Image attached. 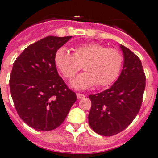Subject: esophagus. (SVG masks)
Masks as SVG:
<instances>
[{"instance_id":"esophagus-1","label":"esophagus","mask_w":158,"mask_h":158,"mask_svg":"<svg viewBox=\"0 0 158 158\" xmlns=\"http://www.w3.org/2000/svg\"><path fill=\"white\" fill-rule=\"evenodd\" d=\"M76 96H77V99H83L84 97H85V95L83 94V93H76Z\"/></svg>"}]
</instances>
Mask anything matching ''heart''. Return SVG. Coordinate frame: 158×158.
Instances as JSON below:
<instances>
[{"instance_id": "b5f03b06", "label": "heart", "mask_w": 158, "mask_h": 158, "mask_svg": "<svg viewBox=\"0 0 158 158\" xmlns=\"http://www.w3.org/2000/svg\"><path fill=\"white\" fill-rule=\"evenodd\" d=\"M71 53L62 47L55 55V62L63 76L72 79L82 68L85 73L73 80L76 89H87L96 84L106 86L113 83L120 75L123 58L119 50L107 48L96 42L77 45Z\"/></svg>"}]
</instances>
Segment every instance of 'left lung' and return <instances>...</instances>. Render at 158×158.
Listing matches in <instances>:
<instances>
[{
    "instance_id": "obj_1",
    "label": "left lung",
    "mask_w": 158,
    "mask_h": 158,
    "mask_svg": "<svg viewBox=\"0 0 158 158\" xmlns=\"http://www.w3.org/2000/svg\"><path fill=\"white\" fill-rule=\"evenodd\" d=\"M120 48L124 64L119 79L108 89L89 96V126L106 137L119 134L132 123L141 107L146 85L140 59L124 45Z\"/></svg>"
}]
</instances>
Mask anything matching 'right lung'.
<instances>
[{
  "instance_id": "1",
  "label": "right lung",
  "mask_w": 158,
  "mask_h": 158,
  "mask_svg": "<svg viewBox=\"0 0 158 158\" xmlns=\"http://www.w3.org/2000/svg\"><path fill=\"white\" fill-rule=\"evenodd\" d=\"M72 36H47L27 46L15 61L10 89L21 120L38 131L56 129L77 99L58 74L55 55Z\"/></svg>"
}]
</instances>
